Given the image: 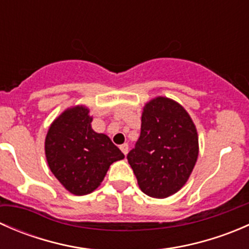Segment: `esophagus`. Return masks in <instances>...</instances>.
Wrapping results in <instances>:
<instances>
[{
    "label": "esophagus",
    "mask_w": 249,
    "mask_h": 249,
    "mask_svg": "<svg viewBox=\"0 0 249 249\" xmlns=\"http://www.w3.org/2000/svg\"><path fill=\"white\" fill-rule=\"evenodd\" d=\"M120 150H122L123 153H124L125 155L127 154V152H129V144L127 143H124V144L120 145Z\"/></svg>",
    "instance_id": "obj_1"
}]
</instances>
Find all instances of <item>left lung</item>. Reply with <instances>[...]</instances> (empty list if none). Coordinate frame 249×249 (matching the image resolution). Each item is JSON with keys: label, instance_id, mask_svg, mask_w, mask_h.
Masks as SVG:
<instances>
[{"label": "left lung", "instance_id": "left-lung-1", "mask_svg": "<svg viewBox=\"0 0 249 249\" xmlns=\"http://www.w3.org/2000/svg\"><path fill=\"white\" fill-rule=\"evenodd\" d=\"M141 135L127 154L140 189L165 199L187 183L199 155V136L189 113L169 97L158 96L143 107Z\"/></svg>", "mask_w": 249, "mask_h": 249}]
</instances>
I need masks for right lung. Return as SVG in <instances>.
<instances>
[{
	"mask_svg": "<svg viewBox=\"0 0 249 249\" xmlns=\"http://www.w3.org/2000/svg\"><path fill=\"white\" fill-rule=\"evenodd\" d=\"M84 105L65 109L48 129L44 150L53 175L71 194H90L100 187L109 166L124 159L119 148L91 127Z\"/></svg>",
	"mask_w": 249,
	"mask_h": 249,
	"instance_id": "right-lung-1",
	"label": "right lung"
}]
</instances>
